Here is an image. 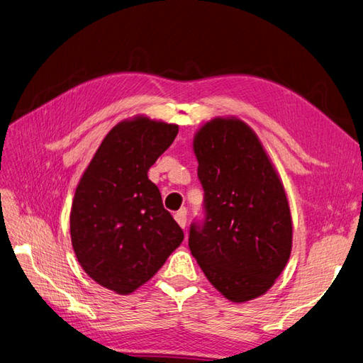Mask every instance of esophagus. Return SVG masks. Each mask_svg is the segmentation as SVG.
Masks as SVG:
<instances>
[{
    "label": "esophagus",
    "instance_id": "esophagus-1",
    "mask_svg": "<svg viewBox=\"0 0 363 363\" xmlns=\"http://www.w3.org/2000/svg\"><path fill=\"white\" fill-rule=\"evenodd\" d=\"M174 219H176V222H178V224H179L182 228H185V225H187V210L181 208L179 211H176Z\"/></svg>",
    "mask_w": 363,
    "mask_h": 363
}]
</instances>
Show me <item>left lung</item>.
I'll return each instance as SVG.
<instances>
[{
  "label": "left lung",
  "mask_w": 363,
  "mask_h": 363,
  "mask_svg": "<svg viewBox=\"0 0 363 363\" xmlns=\"http://www.w3.org/2000/svg\"><path fill=\"white\" fill-rule=\"evenodd\" d=\"M206 218L189 247L211 285L231 302L270 290L291 253L284 185L256 133L238 118H216L193 139Z\"/></svg>",
  "instance_id": "obj_1"
}]
</instances>
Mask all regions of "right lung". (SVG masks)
I'll return each instance as SVG.
<instances>
[{
  "mask_svg": "<svg viewBox=\"0 0 363 363\" xmlns=\"http://www.w3.org/2000/svg\"><path fill=\"white\" fill-rule=\"evenodd\" d=\"M178 125L138 116L110 130L78 184L70 236L78 262L99 285L128 294L165 264L184 239L147 172Z\"/></svg>",
  "mask_w": 363,
  "mask_h": 363,
  "instance_id": "1",
  "label": "right lung"
}]
</instances>
